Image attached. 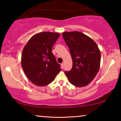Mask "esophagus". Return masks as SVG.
<instances>
[{"instance_id":"esophagus-1","label":"esophagus","mask_w":121,"mask_h":121,"mask_svg":"<svg viewBox=\"0 0 121 121\" xmlns=\"http://www.w3.org/2000/svg\"><path fill=\"white\" fill-rule=\"evenodd\" d=\"M61 68L63 69V67H64V63H61Z\"/></svg>"}]
</instances>
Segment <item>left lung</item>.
Instances as JSON below:
<instances>
[{"instance_id": "8db88e82", "label": "left lung", "mask_w": 121, "mask_h": 121, "mask_svg": "<svg viewBox=\"0 0 121 121\" xmlns=\"http://www.w3.org/2000/svg\"><path fill=\"white\" fill-rule=\"evenodd\" d=\"M62 35L73 60L72 68L65 74L71 84L85 86L99 70L101 54L98 46L92 39L81 32H64Z\"/></svg>"}]
</instances>
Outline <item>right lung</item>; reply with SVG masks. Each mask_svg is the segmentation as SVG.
Segmentation results:
<instances>
[{
  "instance_id": "right-lung-1",
  "label": "right lung",
  "mask_w": 121,
  "mask_h": 121,
  "mask_svg": "<svg viewBox=\"0 0 121 121\" xmlns=\"http://www.w3.org/2000/svg\"><path fill=\"white\" fill-rule=\"evenodd\" d=\"M60 35L56 32H40L32 36L24 46L21 56L22 68L36 85H48L61 71L60 65L52 53Z\"/></svg>"
}]
</instances>
